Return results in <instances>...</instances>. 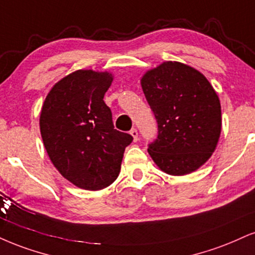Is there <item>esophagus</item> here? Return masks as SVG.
I'll return each mask as SVG.
<instances>
[{"instance_id":"1","label":"esophagus","mask_w":255,"mask_h":255,"mask_svg":"<svg viewBox=\"0 0 255 255\" xmlns=\"http://www.w3.org/2000/svg\"><path fill=\"white\" fill-rule=\"evenodd\" d=\"M130 135L133 136L134 141H137V139H139V133H137V130L135 129V128H133V129L130 130Z\"/></svg>"}]
</instances>
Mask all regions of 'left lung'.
I'll list each match as a JSON object with an SVG mask.
<instances>
[{
    "instance_id": "1",
    "label": "left lung",
    "mask_w": 255,
    "mask_h": 255,
    "mask_svg": "<svg viewBox=\"0 0 255 255\" xmlns=\"http://www.w3.org/2000/svg\"><path fill=\"white\" fill-rule=\"evenodd\" d=\"M145 97L158 124L148 153L172 176L194 172L215 151L221 134V104L216 91L194 67L165 61L141 78Z\"/></svg>"
}]
</instances>
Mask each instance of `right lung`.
Instances as JSON below:
<instances>
[{"label":"right lung","mask_w":255,"mask_h":255,"mask_svg":"<svg viewBox=\"0 0 255 255\" xmlns=\"http://www.w3.org/2000/svg\"><path fill=\"white\" fill-rule=\"evenodd\" d=\"M109 72L78 70L51 89L40 114V131L52 164L85 190L107 188L118 178L130 134L116 130L103 97Z\"/></svg>","instance_id":"1"}]
</instances>
